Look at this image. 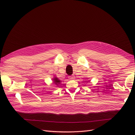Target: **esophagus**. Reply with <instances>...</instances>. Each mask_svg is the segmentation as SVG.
Listing matches in <instances>:
<instances>
[{"label":"esophagus","instance_id":"esophagus-1","mask_svg":"<svg viewBox=\"0 0 135 135\" xmlns=\"http://www.w3.org/2000/svg\"><path fill=\"white\" fill-rule=\"evenodd\" d=\"M68 79H74V76H68Z\"/></svg>","mask_w":135,"mask_h":135}]
</instances>
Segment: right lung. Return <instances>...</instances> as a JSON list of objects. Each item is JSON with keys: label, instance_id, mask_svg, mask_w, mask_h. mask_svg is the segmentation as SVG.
I'll return each instance as SVG.
<instances>
[{"label": "right lung", "instance_id": "1", "mask_svg": "<svg viewBox=\"0 0 135 135\" xmlns=\"http://www.w3.org/2000/svg\"><path fill=\"white\" fill-rule=\"evenodd\" d=\"M52 80H53V84H55L57 86H58L59 85H60V84H61V81H60V80L58 78H57L56 76H54Z\"/></svg>", "mask_w": 135, "mask_h": 135}]
</instances>
